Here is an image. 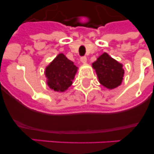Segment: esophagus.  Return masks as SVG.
Returning a JSON list of instances; mask_svg holds the SVG:
<instances>
[{
  "label": "esophagus",
  "instance_id": "obj_1",
  "mask_svg": "<svg viewBox=\"0 0 154 154\" xmlns=\"http://www.w3.org/2000/svg\"><path fill=\"white\" fill-rule=\"evenodd\" d=\"M80 61H81L82 63H86L87 62V58L85 56H82L81 57V58H80Z\"/></svg>",
  "mask_w": 154,
  "mask_h": 154
}]
</instances>
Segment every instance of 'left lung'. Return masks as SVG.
I'll use <instances>...</instances> for the list:
<instances>
[{"label": "left lung", "instance_id": "1", "mask_svg": "<svg viewBox=\"0 0 154 154\" xmlns=\"http://www.w3.org/2000/svg\"><path fill=\"white\" fill-rule=\"evenodd\" d=\"M99 82L107 89L119 86L123 79V65L112 58L107 53H103L92 63Z\"/></svg>", "mask_w": 154, "mask_h": 154}]
</instances>
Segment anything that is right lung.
I'll list each match as a JSON object with an SVG mask.
<instances>
[{
	"instance_id": "add662e5",
	"label": "right lung",
	"mask_w": 154,
	"mask_h": 154,
	"mask_svg": "<svg viewBox=\"0 0 154 154\" xmlns=\"http://www.w3.org/2000/svg\"><path fill=\"white\" fill-rule=\"evenodd\" d=\"M76 71L77 67L73 62L59 54L46 68L48 85L56 92H64L72 84Z\"/></svg>"
}]
</instances>
